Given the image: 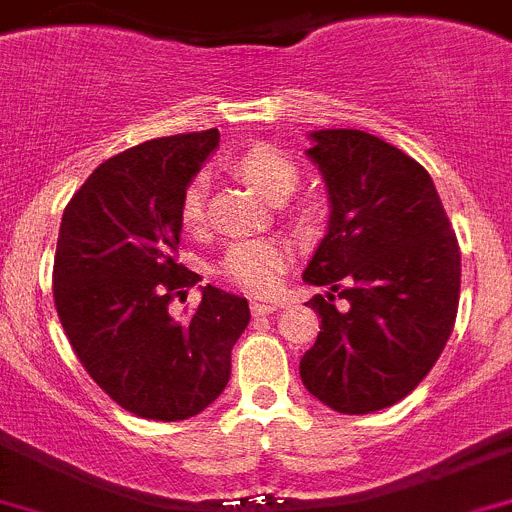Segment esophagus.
<instances>
[{"label": "esophagus", "instance_id": "1", "mask_svg": "<svg viewBox=\"0 0 512 512\" xmlns=\"http://www.w3.org/2000/svg\"><path fill=\"white\" fill-rule=\"evenodd\" d=\"M278 308H280V305L272 303V300H252V303H250V310H252V315H255V318H260V315L275 313Z\"/></svg>", "mask_w": 512, "mask_h": 512}]
</instances>
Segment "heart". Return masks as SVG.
Listing matches in <instances>:
<instances>
[{"label":"heart","mask_w":512,"mask_h":512,"mask_svg":"<svg viewBox=\"0 0 512 512\" xmlns=\"http://www.w3.org/2000/svg\"><path fill=\"white\" fill-rule=\"evenodd\" d=\"M237 171L260 191L270 202L285 199L298 184V166L278 151V148L257 143L247 148L240 159L234 161ZM204 194H207V181L204 176H194L186 184L179 202V217L186 229H199L204 224ZM288 250L280 242L270 240H240L232 242L219 262V272L229 283L252 293H267L278 285L280 272H283Z\"/></svg>","instance_id":"heart-1"}]
</instances>
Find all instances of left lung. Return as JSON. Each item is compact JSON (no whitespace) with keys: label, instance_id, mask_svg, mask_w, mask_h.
<instances>
[{"label":"left lung","instance_id":"left-lung-1","mask_svg":"<svg viewBox=\"0 0 512 512\" xmlns=\"http://www.w3.org/2000/svg\"><path fill=\"white\" fill-rule=\"evenodd\" d=\"M308 138L331 214L303 280L331 293L308 300L321 333L300 358V379L336 412H379L417 389L450 338L460 247L432 176L412 156L356 128ZM333 292L348 311L332 305Z\"/></svg>","mask_w":512,"mask_h":512}]
</instances>
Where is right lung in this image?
<instances>
[{
  "instance_id": "add662e5",
  "label": "right lung",
  "mask_w": 512,
  "mask_h": 512,
  "mask_svg": "<svg viewBox=\"0 0 512 512\" xmlns=\"http://www.w3.org/2000/svg\"><path fill=\"white\" fill-rule=\"evenodd\" d=\"M217 146V128L138 143L100 164L62 212L52 295L65 336L95 384L143 419L204 412L250 323L247 300L214 285H199L186 321L169 313L202 280L174 260L179 202Z\"/></svg>"
}]
</instances>
